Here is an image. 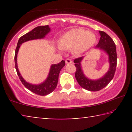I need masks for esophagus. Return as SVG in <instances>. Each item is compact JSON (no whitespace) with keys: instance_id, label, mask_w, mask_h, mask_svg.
Segmentation results:
<instances>
[{"instance_id":"34e87169","label":"esophagus","mask_w":132,"mask_h":132,"mask_svg":"<svg viewBox=\"0 0 132 132\" xmlns=\"http://www.w3.org/2000/svg\"><path fill=\"white\" fill-rule=\"evenodd\" d=\"M65 62H66V63L68 64V63H72V61H71V59H69V58H67V59H65Z\"/></svg>"}]
</instances>
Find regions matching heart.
<instances>
[{"instance_id": "obj_1", "label": "heart", "mask_w": 132, "mask_h": 132, "mask_svg": "<svg viewBox=\"0 0 132 132\" xmlns=\"http://www.w3.org/2000/svg\"><path fill=\"white\" fill-rule=\"evenodd\" d=\"M95 35L82 28H73L67 31L60 38V50L73 48L75 52L81 53L85 52L95 44Z\"/></svg>"}]
</instances>
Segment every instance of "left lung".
Wrapping results in <instances>:
<instances>
[{"instance_id": "left-lung-1", "label": "left lung", "mask_w": 132, "mask_h": 132, "mask_svg": "<svg viewBox=\"0 0 132 132\" xmlns=\"http://www.w3.org/2000/svg\"><path fill=\"white\" fill-rule=\"evenodd\" d=\"M99 32L101 37L96 47L103 50L109 56L110 68L106 75L99 80L94 81L89 80L84 75L80 66V62L83 57H78L74 60L75 65L76 68L75 77L78 83L81 87L91 91L101 90L109 83L114 76L117 64V53L115 42L104 31H100Z\"/></svg>"}]
</instances>
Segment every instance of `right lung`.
Listing matches in <instances>:
<instances>
[{
  "mask_svg": "<svg viewBox=\"0 0 132 132\" xmlns=\"http://www.w3.org/2000/svg\"><path fill=\"white\" fill-rule=\"evenodd\" d=\"M50 31V28L48 26H38L34 28L32 31L27 32V34H24L20 38L19 41H18L17 47L15 48V68L18 76H19L20 81L24 86H25V87L28 89L29 90H30L31 92L42 96L48 95L49 94L51 93L56 87L59 73L61 69L65 65V62L64 61H62L59 63L52 64L51 66L48 77L47 79L45 80V81L39 85H33L26 82L23 79V78L21 77L20 73L19 71V69L17 68V56L18 51H19V48L20 47V45L22 43L30 41V40L43 38Z\"/></svg>",
  "mask_w": 132,
  "mask_h": 132,
  "instance_id": "1",
  "label": "right lung"
}]
</instances>
